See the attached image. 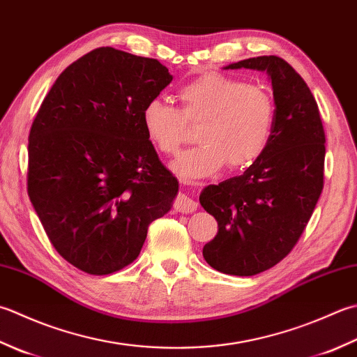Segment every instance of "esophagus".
I'll return each mask as SVG.
<instances>
[{
    "mask_svg": "<svg viewBox=\"0 0 357 357\" xmlns=\"http://www.w3.org/2000/svg\"><path fill=\"white\" fill-rule=\"evenodd\" d=\"M173 207L176 208V212H181V213H192L198 208V202L193 201L192 198H188L184 193H179L173 201Z\"/></svg>",
    "mask_w": 357,
    "mask_h": 357,
    "instance_id": "34e87169",
    "label": "esophagus"
}]
</instances>
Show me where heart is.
Segmentation results:
<instances>
[{
  "label": "heart",
  "mask_w": 357,
  "mask_h": 357,
  "mask_svg": "<svg viewBox=\"0 0 357 357\" xmlns=\"http://www.w3.org/2000/svg\"><path fill=\"white\" fill-rule=\"evenodd\" d=\"M181 108L153 99L142 111L149 141L164 155L184 142L187 122H201L199 145L173 162L183 179L212 176L227 164L240 170L263 156L275 128L277 107L269 91L225 74H206L178 93Z\"/></svg>",
  "instance_id": "b5f03b06"
}]
</instances>
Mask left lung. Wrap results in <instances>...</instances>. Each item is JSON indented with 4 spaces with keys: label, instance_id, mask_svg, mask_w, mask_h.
Wrapping results in <instances>:
<instances>
[{
    "label": "left lung",
    "instance_id": "1",
    "mask_svg": "<svg viewBox=\"0 0 357 357\" xmlns=\"http://www.w3.org/2000/svg\"><path fill=\"white\" fill-rule=\"evenodd\" d=\"M240 68L269 75L274 135L260 159L240 176L206 187L199 202L218 222L204 260L222 274L249 277L280 263L308 225L324 188L325 131L316 99L288 61L261 55L225 69Z\"/></svg>",
    "mask_w": 357,
    "mask_h": 357
}]
</instances>
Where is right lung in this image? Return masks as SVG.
<instances>
[{"instance_id": "add662e5", "label": "right lung", "mask_w": 357, "mask_h": 357, "mask_svg": "<svg viewBox=\"0 0 357 357\" xmlns=\"http://www.w3.org/2000/svg\"><path fill=\"white\" fill-rule=\"evenodd\" d=\"M173 77L156 59L99 47L55 80L29 132L27 195L68 263L107 275L137 258L178 179L142 127Z\"/></svg>"}]
</instances>
